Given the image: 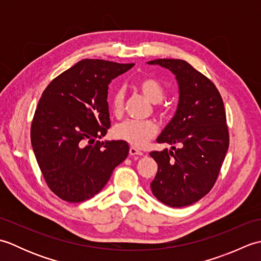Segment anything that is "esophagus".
<instances>
[{"label": "esophagus", "mask_w": 261, "mask_h": 261, "mask_svg": "<svg viewBox=\"0 0 261 261\" xmlns=\"http://www.w3.org/2000/svg\"><path fill=\"white\" fill-rule=\"evenodd\" d=\"M129 153H130V156H142V154H143L140 150H138L137 148H134V147L130 148Z\"/></svg>", "instance_id": "1"}]
</instances>
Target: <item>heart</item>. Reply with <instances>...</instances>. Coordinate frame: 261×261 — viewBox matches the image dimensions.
<instances>
[{
    "mask_svg": "<svg viewBox=\"0 0 261 261\" xmlns=\"http://www.w3.org/2000/svg\"><path fill=\"white\" fill-rule=\"evenodd\" d=\"M136 86L143 96H146L152 103L162 101L165 95V90L162 83L152 77H142L138 80ZM111 110L114 115L120 116L124 108V92L118 88L113 91L110 97ZM158 132V126L153 121H136L126 120L116 124L113 129L114 138L129 143L135 148H142L150 141Z\"/></svg>",
    "mask_w": 261,
    "mask_h": 261,
    "instance_id": "1",
    "label": "heart"
}]
</instances>
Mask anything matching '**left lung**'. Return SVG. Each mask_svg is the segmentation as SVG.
Here are the masks:
<instances>
[{"mask_svg":"<svg viewBox=\"0 0 261 261\" xmlns=\"http://www.w3.org/2000/svg\"><path fill=\"white\" fill-rule=\"evenodd\" d=\"M147 64L169 69L179 88L176 113L157 139L179 148L150 152L158 164L150 187L168 206H187L212 190L228 151L223 99L213 83L185 60L156 59Z\"/></svg>","mask_w":261,"mask_h":261,"instance_id":"left-lung-1","label":"left lung"}]
</instances>
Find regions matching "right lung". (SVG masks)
Listing matches in <instances>:
<instances>
[{"mask_svg": "<svg viewBox=\"0 0 261 261\" xmlns=\"http://www.w3.org/2000/svg\"><path fill=\"white\" fill-rule=\"evenodd\" d=\"M135 64L83 59L43 91L31 124V145L48 187L64 201L90 199L127 157V143L95 141L111 125L108 90Z\"/></svg>", "mask_w": 261, "mask_h": 261, "instance_id": "right-lung-1", "label": "right lung"}]
</instances>
